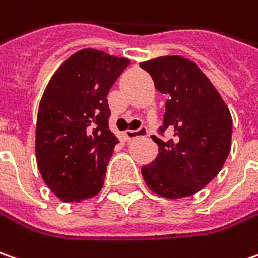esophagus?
<instances>
[{
  "mask_svg": "<svg viewBox=\"0 0 258 258\" xmlns=\"http://www.w3.org/2000/svg\"><path fill=\"white\" fill-rule=\"evenodd\" d=\"M126 135V139L132 141V139H136V138H142V136H148V129L145 126H141L138 131H126L124 132Z\"/></svg>",
  "mask_w": 258,
  "mask_h": 258,
  "instance_id": "1",
  "label": "esophagus"
}]
</instances>
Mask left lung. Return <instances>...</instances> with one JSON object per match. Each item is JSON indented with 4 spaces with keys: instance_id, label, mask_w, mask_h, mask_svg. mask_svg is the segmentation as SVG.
Returning a JSON list of instances; mask_svg holds the SVG:
<instances>
[{
    "instance_id": "8db88e82",
    "label": "left lung",
    "mask_w": 258,
    "mask_h": 258,
    "mask_svg": "<svg viewBox=\"0 0 258 258\" xmlns=\"http://www.w3.org/2000/svg\"><path fill=\"white\" fill-rule=\"evenodd\" d=\"M155 88L167 94L158 157L141 168L147 186L157 195L180 199L198 193L221 171L231 149L232 119L219 93L199 67L181 56L141 63Z\"/></svg>"
}]
</instances>
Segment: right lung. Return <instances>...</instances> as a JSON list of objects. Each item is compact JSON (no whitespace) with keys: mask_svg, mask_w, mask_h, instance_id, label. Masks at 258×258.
Returning a JSON list of instances; mask_svg holds the SVG:
<instances>
[{"mask_svg":"<svg viewBox=\"0 0 258 258\" xmlns=\"http://www.w3.org/2000/svg\"><path fill=\"white\" fill-rule=\"evenodd\" d=\"M129 60L96 49L67 59L46 87L36 123V160L47 187L63 202L101 190L117 138L109 129L110 88Z\"/></svg>","mask_w":258,"mask_h":258,"instance_id":"right-lung-1","label":"right lung"}]
</instances>
